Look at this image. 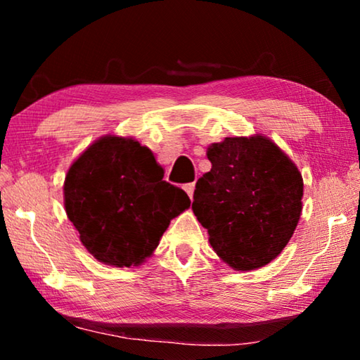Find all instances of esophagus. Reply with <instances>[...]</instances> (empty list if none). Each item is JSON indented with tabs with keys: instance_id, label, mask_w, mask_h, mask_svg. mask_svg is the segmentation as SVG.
<instances>
[{
	"instance_id": "obj_1",
	"label": "esophagus",
	"mask_w": 360,
	"mask_h": 360,
	"mask_svg": "<svg viewBox=\"0 0 360 360\" xmlns=\"http://www.w3.org/2000/svg\"><path fill=\"white\" fill-rule=\"evenodd\" d=\"M184 191L187 192V195H188V197H191V200L193 198V191H195V184H193V182H191V184H186L184 186Z\"/></svg>"
}]
</instances>
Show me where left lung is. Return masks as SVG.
<instances>
[{
    "label": "left lung",
    "mask_w": 360,
    "mask_h": 360,
    "mask_svg": "<svg viewBox=\"0 0 360 360\" xmlns=\"http://www.w3.org/2000/svg\"><path fill=\"white\" fill-rule=\"evenodd\" d=\"M211 172L197 181L192 210L216 254L233 270L281 254L302 212L303 179L265 136L225 138L208 148Z\"/></svg>",
    "instance_id": "left-lung-1"
}]
</instances>
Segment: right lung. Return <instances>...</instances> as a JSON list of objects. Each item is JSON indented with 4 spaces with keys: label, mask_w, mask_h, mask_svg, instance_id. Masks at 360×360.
<instances>
[{
    "label": "right lung",
    "mask_w": 360,
    "mask_h": 360,
    "mask_svg": "<svg viewBox=\"0 0 360 360\" xmlns=\"http://www.w3.org/2000/svg\"><path fill=\"white\" fill-rule=\"evenodd\" d=\"M65 210L96 260L139 265L154 252L169 221L191 206L182 188L163 181L152 152L131 138L103 136L65 178Z\"/></svg>",
    "instance_id": "obj_1"
}]
</instances>
